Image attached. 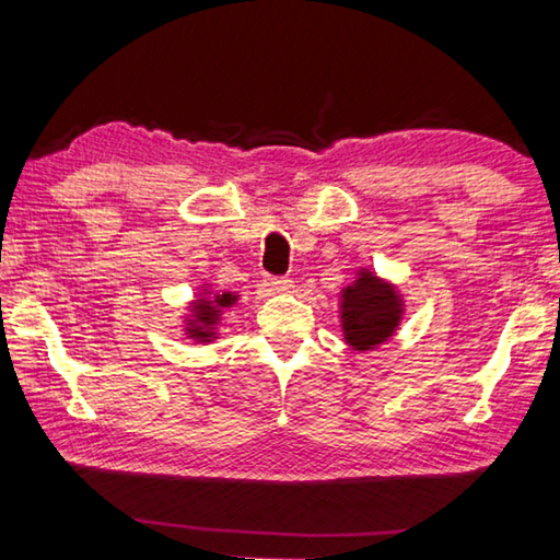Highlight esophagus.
I'll use <instances>...</instances> for the list:
<instances>
[{
  "label": "esophagus",
  "mask_w": 560,
  "mask_h": 560,
  "mask_svg": "<svg viewBox=\"0 0 560 560\" xmlns=\"http://www.w3.org/2000/svg\"><path fill=\"white\" fill-rule=\"evenodd\" d=\"M264 283H267V289L273 293H287L291 289V281L283 277H269V279H264Z\"/></svg>",
  "instance_id": "34e87169"
}]
</instances>
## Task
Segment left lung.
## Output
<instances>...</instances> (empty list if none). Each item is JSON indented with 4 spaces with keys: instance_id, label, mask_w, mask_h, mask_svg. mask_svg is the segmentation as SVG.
<instances>
[{
    "instance_id": "1",
    "label": "left lung",
    "mask_w": 560,
    "mask_h": 560,
    "mask_svg": "<svg viewBox=\"0 0 560 560\" xmlns=\"http://www.w3.org/2000/svg\"><path fill=\"white\" fill-rule=\"evenodd\" d=\"M405 293L390 279L360 267L355 279L340 289L338 316L346 343L368 353L390 340L405 318Z\"/></svg>"
}]
</instances>
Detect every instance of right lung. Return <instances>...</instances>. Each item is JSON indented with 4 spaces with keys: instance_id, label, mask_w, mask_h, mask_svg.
<instances>
[{
    "instance_id": "1",
    "label": "right lung",
    "mask_w": 560,
    "mask_h": 560,
    "mask_svg": "<svg viewBox=\"0 0 560 560\" xmlns=\"http://www.w3.org/2000/svg\"><path fill=\"white\" fill-rule=\"evenodd\" d=\"M236 303H240V293L236 291H217L212 283H202L192 301H187L185 314L179 316L183 318L179 330H183L185 338L200 346L214 343L220 338L222 316Z\"/></svg>"
}]
</instances>
